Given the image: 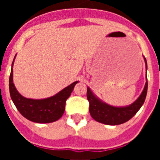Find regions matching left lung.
<instances>
[{
    "label": "left lung",
    "instance_id": "1",
    "mask_svg": "<svg viewBox=\"0 0 160 160\" xmlns=\"http://www.w3.org/2000/svg\"><path fill=\"white\" fill-rule=\"evenodd\" d=\"M146 63L147 60L144 58ZM148 92V80L141 95L131 105L125 107H115L100 101L87 87V99L90 103L89 111L94 120L107 125H119L131 119L143 104Z\"/></svg>",
    "mask_w": 160,
    "mask_h": 160
}]
</instances>
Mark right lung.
<instances>
[{"label":"right lung","instance_id":"obj_1","mask_svg":"<svg viewBox=\"0 0 160 160\" xmlns=\"http://www.w3.org/2000/svg\"><path fill=\"white\" fill-rule=\"evenodd\" d=\"M78 82H74L54 96L46 99H30L18 93L12 82V69H11L9 92L14 105L25 118L38 123H49L57 121L62 116L66 100Z\"/></svg>","mask_w":160,"mask_h":160}]
</instances>
